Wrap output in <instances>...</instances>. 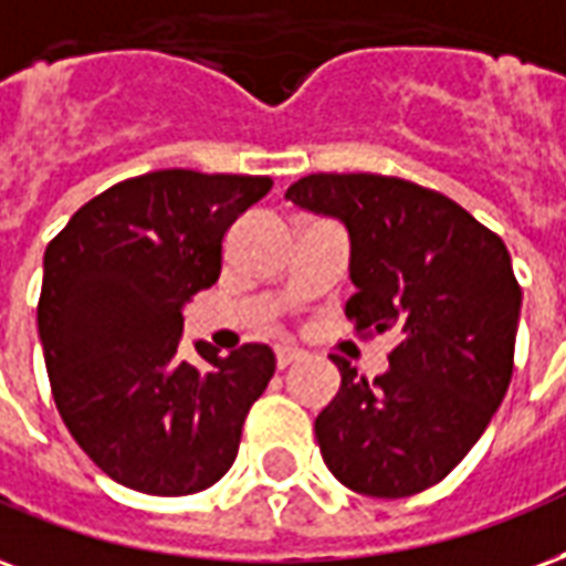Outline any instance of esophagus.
Segmentation results:
<instances>
[{
	"mask_svg": "<svg viewBox=\"0 0 566 566\" xmlns=\"http://www.w3.org/2000/svg\"><path fill=\"white\" fill-rule=\"evenodd\" d=\"M301 358V349H295V346H277V368H289V365H295Z\"/></svg>",
	"mask_w": 566,
	"mask_h": 566,
	"instance_id": "1",
	"label": "esophagus"
}]
</instances>
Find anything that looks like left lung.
I'll return each instance as SVG.
<instances>
[{
  "label": "left lung",
  "mask_w": 566,
  "mask_h": 566,
  "mask_svg": "<svg viewBox=\"0 0 566 566\" xmlns=\"http://www.w3.org/2000/svg\"><path fill=\"white\" fill-rule=\"evenodd\" d=\"M286 198L346 229L356 332H398L374 382L334 358L340 389L313 424L323 461L358 494L424 492L480 440L513 377L510 253L452 198L398 177L311 175Z\"/></svg>",
  "instance_id": "1"
}]
</instances>
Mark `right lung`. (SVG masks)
<instances>
[{
	"instance_id": "obj_1",
	"label": "right lung",
	"mask_w": 566,
	"mask_h": 566,
	"mask_svg": "<svg viewBox=\"0 0 566 566\" xmlns=\"http://www.w3.org/2000/svg\"><path fill=\"white\" fill-rule=\"evenodd\" d=\"M268 177L165 168L86 201L44 250L39 337L53 401L111 480L177 497L234 464L243 416L274 377L247 344L205 365L180 356L184 307L220 277L222 234L268 196Z\"/></svg>"
}]
</instances>
